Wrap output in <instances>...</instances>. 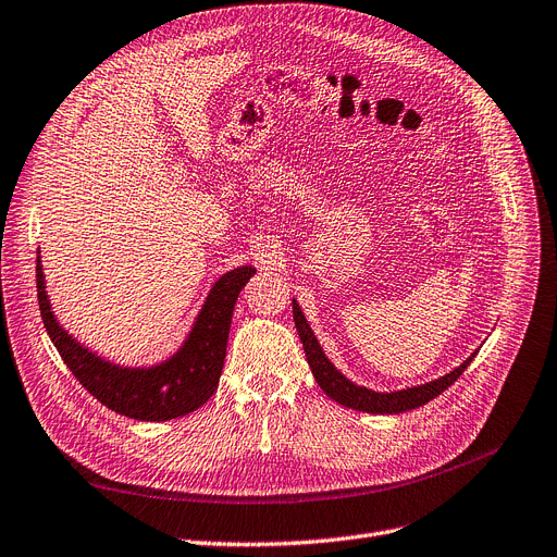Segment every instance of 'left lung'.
Segmentation results:
<instances>
[{"label":"left lung","instance_id":"obj_1","mask_svg":"<svg viewBox=\"0 0 557 557\" xmlns=\"http://www.w3.org/2000/svg\"><path fill=\"white\" fill-rule=\"evenodd\" d=\"M293 315H295V326L299 331V338L304 343V351H306V361L313 370L315 382L320 384V388L331 397L336 399L338 405L356 409V411H368V413H403L416 407L428 405L430 399H434L436 395H441L448 386H453L459 374L469 368V363L473 361L471 354L469 359H466L459 368H455L453 372L443 374L441 380H434L430 384H422V386H413V388H405V391H395V393H374L366 386H356L351 384L347 376H343L333 363L326 359L318 338L313 336V331H310L299 304L293 299Z\"/></svg>","mask_w":557,"mask_h":557}]
</instances>
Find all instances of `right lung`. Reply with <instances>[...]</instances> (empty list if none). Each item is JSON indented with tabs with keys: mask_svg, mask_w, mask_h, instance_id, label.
I'll use <instances>...</instances> for the list:
<instances>
[{
	"mask_svg": "<svg viewBox=\"0 0 557 557\" xmlns=\"http://www.w3.org/2000/svg\"><path fill=\"white\" fill-rule=\"evenodd\" d=\"M253 274V267H237L221 276L210 290L185 345L166 363L148 370L111 366L84 349L59 326L46 295L40 256L36 260V290L42 324L75 380L107 409L135 420L160 422L196 411L216 391L226 359L233 308L242 287Z\"/></svg>",
	"mask_w": 557,
	"mask_h": 557,
	"instance_id": "right-lung-1",
	"label": "right lung"
}]
</instances>
